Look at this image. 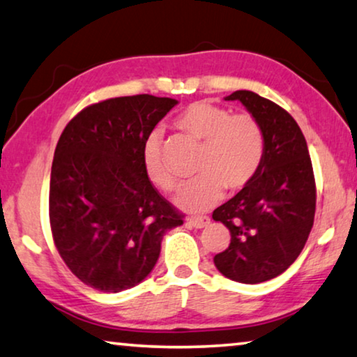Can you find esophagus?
I'll return each mask as SVG.
<instances>
[{
  "label": "esophagus",
  "instance_id": "obj_1",
  "mask_svg": "<svg viewBox=\"0 0 357 357\" xmlns=\"http://www.w3.org/2000/svg\"><path fill=\"white\" fill-rule=\"evenodd\" d=\"M189 225L195 227V229H202V227H206L210 225V218L208 216H190L189 218Z\"/></svg>",
  "mask_w": 357,
  "mask_h": 357
}]
</instances>
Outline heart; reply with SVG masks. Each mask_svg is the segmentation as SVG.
I'll use <instances>...</instances> for the list:
<instances>
[{"instance_id": "1", "label": "heart", "mask_w": 357, "mask_h": 357, "mask_svg": "<svg viewBox=\"0 0 357 357\" xmlns=\"http://www.w3.org/2000/svg\"><path fill=\"white\" fill-rule=\"evenodd\" d=\"M176 126L202 142L197 163L199 178L184 184L176 202L181 208L204 211L222 197L225 188L241 190L253 179L263 160V130L250 114H231L210 100H197L176 116ZM142 163L149 181L162 190L176 185L173 173L162 157V131L147 136Z\"/></svg>"}]
</instances>
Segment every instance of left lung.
<instances>
[{"instance_id": "obj_1", "label": "left lung", "mask_w": 357, "mask_h": 357, "mask_svg": "<svg viewBox=\"0 0 357 357\" xmlns=\"http://www.w3.org/2000/svg\"><path fill=\"white\" fill-rule=\"evenodd\" d=\"M243 104L263 130L264 152L253 179L213 211L231 243L213 261L227 279L259 284L295 261L316 213V183L305 136L289 112L253 91L226 96Z\"/></svg>"}]
</instances>
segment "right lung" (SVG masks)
Instances as JSON below:
<instances>
[{
	"mask_svg": "<svg viewBox=\"0 0 357 357\" xmlns=\"http://www.w3.org/2000/svg\"><path fill=\"white\" fill-rule=\"evenodd\" d=\"M176 99L125 96L93 104L68 121L50 183L54 245L77 278L99 291L131 289L160 255L183 215L149 181L142 149Z\"/></svg>",
	"mask_w": 357,
	"mask_h": 357,
	"instance_id": "1",
	"label": "right lung"
}]
</instances>
